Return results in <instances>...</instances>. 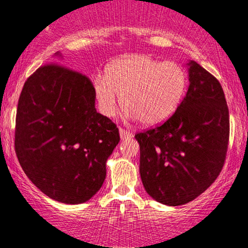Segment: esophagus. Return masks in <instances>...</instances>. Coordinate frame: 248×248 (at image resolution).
<instances>
[{"mask_svg":"<svg viewBox=\"0 0 248 248\" xmlns=\"http://www.w3.org/2000/svg\"><path fill=\"white\" fill-rule=\"evenodd\" d=\"M119 133H120V138H121L122 140H128V138L133 137V133H131L130 130L124 129V128H120V130H119Z\"/></svg>","mask_w":248,"mask_h":248,"instance_id":"obj_1","label":"esophagus"}]
</instances>
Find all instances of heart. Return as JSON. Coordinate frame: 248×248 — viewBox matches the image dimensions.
<instances>
[{
    "mask_svg": "<svg viewBox=\"0 0 248 248\" xmlns=\"http://www.w3.org/2000/svg\"><path fill=\"white\" fill-rule=\"evenodd\" d=\"M187 86V72L179 63L145 54L119 59L108 65L105 76L93 77L102 113L114 117L122 98L128 117L148 126L166 121L176 112Z\"/></svg>",
    "mask_w": 248,
    "mask_h": 248,
    "instance_id": "b5f03b06",
    "label": "heart"
}]
</instances>
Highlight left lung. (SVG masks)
<instances>
[{"mask_svg": "<svg viewBox=\"0 0 248 248\" xmlns=\"http://www.w3.org/2000/svg\"><path fill=\"white\" fill-rule=\"evenodd\" d=\"M189 86L176 112L135 135L145 190L170 206L189 203L219 176L229 141V110L217 79L190 61Z\"/></svg>", "mask_w": 248, "mask_h": 248, "instance_id": "1", "label": "left lung"}]
</instances>
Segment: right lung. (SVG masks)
<instances>
[{
    "label": "right lung",
    "instance_id": "add662e5",
    "mask_svg": "<svg viewBox=\"0 0 248 248\" xmlns=\"http://www.w3.org/2000/svg\"><path fill=\"white\" fill-rule=\"evenodd\" d=\"M119 140L114 122L96 112L87 76L52 62L26 80L16 115V154L45 195L65 204L91 200Z\"/></svg>",
    "mask_w": 248,
    "mask_h": 248
}]
</instances>
